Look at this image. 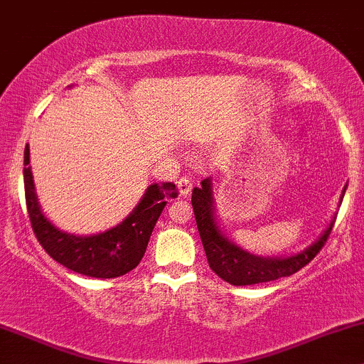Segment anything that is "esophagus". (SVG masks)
<instances>
[{
    "label": "esophagus",
    "instance_id": "esophagus-1",
    "mask_svg": "<svg viewBox=\"0 0 364 364\" xmlns=\"http://www.w3.org/2000/svg\"><path fill=\"white\" fill-rule=\"evenodd\" d=\"M177 187H178V192H181V196L186 197L192 189V181L187 177H181L177 182Z\"/></svg>",
    "mask_w": 364,
    "mask_h": 364
}]
</instances>
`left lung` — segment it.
Segmentation results:
<instances>
[{"label": "left lung", "mask_w": 364, "mask_h": 364, "mask_svg": "<svg viewBox=\"0 0 364 364\" xmlns=\"http://www.w3.org/2000/svg\"><path fill=\"white\" fill-rule=\"evenodd\" d=\"M192 208H194L197 230L203 240L210 270L231 285H255L294 275L309 262H312L314 257L322 250L336 221L333 219L324 235L302 253L290 258H262L250 255L248 251L241 250L240 246L232 245L228 237H224L214 219L210 178H204L200 187H194Z\"/></svg>", "instance_id": "obj_1"}]
</instances>
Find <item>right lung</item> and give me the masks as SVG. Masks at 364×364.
I'll use <instances>...</instances> for the list:
<instances>
[{
    "mask_svg": "<svg viewBox=\"0 0 364 364\" xmlns=\"http://www.w3.org/2000/svg\"><path fill=\"white\" fill-rule=\"evenodd\" d=\"M23 161L26 209L38 243L55 262L75 273L92 278H116L136 268L145 255L151 231L167 199H175L178 196L175 183H151L140 204L116 228L94 236L67 235L57 230L40 210L28 167V145L25 148Z\"/></svg>",
    "mask_w": 364,
    "mask_h": 364,
    "instance_id": "add662e5",
    "label": "right lung"
}]
</instances>
